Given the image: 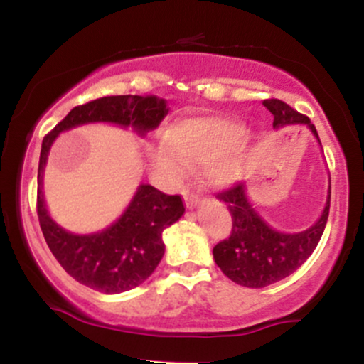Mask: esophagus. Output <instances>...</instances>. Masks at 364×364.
Segmentation results:
<instances>
[{"instance_id":"1","label":"esophagus","mask_w":364,"mask_h":364,"mask_svg":"<svg viewBox=\"0 0 364 364\" xmlns=\"http://www.w3.org/2000/svg\"><path fill=\"white\" fill-rule=\"evenodd\" d=\"M200 202V195L195 193V191H190V190H185V203L188 208H193L196 207V203Z\"/></svg>"}]
</instances>
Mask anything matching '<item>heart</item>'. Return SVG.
Instances as JSON below:
<instances>
[{"instance_id":"b5f03b06","label":"heart","mask_w":364,"mask_h":364,"mask_svg":"<svg viewBox=\"0 0 364 364\" xmlns=\"http://www.w3.org/2000/svg\"><path fill=\"white\" fill-rule=\"evenodd\" d=\"M245 128L220 116H200L174 123L152 152L154 171L169 183L186 176L190 164H203L214 186H229L241 176L240 150Z\"/></svg>"}]
</instances>
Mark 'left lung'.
Masks as SVG:
<instances>
[{"instance_id":"left-lung-1","label":"left lung","mask_w":364,"mask_h":364,"mask_svg":"<svg viewBox=\"0 0 364 364\" xmlns=\"http://www.w3.org/2000/svg\"><path fill=\"white\" fill-rule=\"evenodd\" d=\"M263 106L274 116V128L304 123L318 139L308 116L279 99H265ZM320 141V139H318ZM232 217L231 235L214 246V260L232 282L245 287H265L298 270L315 252L328 219L330 195L320 219L310 229L296 235L275 231L255 212L246 198L243 183L217 193Z\"/></svg>"}]
</instances>
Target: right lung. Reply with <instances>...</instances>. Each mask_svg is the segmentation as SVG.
Instances as JSON below:
<instances>
[{
	"label": "right lung",
	"mask_w": 364,
	"mask_h": 364,
	"mask_svg": "<svg viewBox=\"0 0 364 364\" xmlns=\"http://www.w3.org/2000/svg\"><path fill=\"white\" fill-rule=\"evenodd\" d=\"M169 112L157 95H107L73 107L43 140L37 171V217L46 243L75 281L106 294L129 291L157 269L164 241L162 231L185 212L181 195H166L140 185L124 214L106 231L78 236L66 232L49 217L43 196V171L48 152L61 132L85 123L106 121L133 127L140 135L157 128Z\"/></svg>",
	"instance_id": "right-lung-1"
}]
</instances>
